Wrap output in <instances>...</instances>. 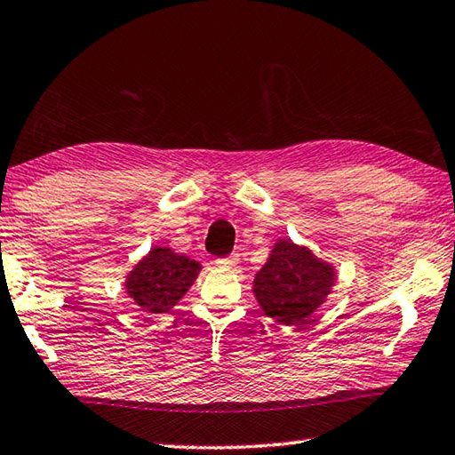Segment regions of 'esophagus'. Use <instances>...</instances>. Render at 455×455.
<instances>
[{
    "instance_id": "34e87169",
    "label": "esophagus",
    "mask_w": 455,
    "mask_h": 455,
    "mask_svg": "<svg viewBox=\"0 0 455 455\" xmlns=\"http://www.w3.org/2000/svg\"><path fill=\"white\" fill-rule=\"evenodd\" d=\"M218 267H226V268H231L237 265V255H229V257H220L216 261Z\"/></svg>"
}]
</instances>
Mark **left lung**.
I'll use <instances>...</instances> for the list:
<instances>
[{
	"mask_svg": "<svg viewBox=\"0 0 455 455\" xmlns=\"http://www.w3.org/2000/svg\"><path fill=\"white\" fill-rule=\"evenodd\" d=\"M333 283L331 265L320 261L310 249L279 239L255 275L253 292L267 316L286 326H300L323 304Z\"/></svg>",
	"mask_w": 455,
	"mask_h": 455,
	"instance_id": "1",
	"label": "left lung"
}]
</instances>
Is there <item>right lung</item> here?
<instances>
[{
	"mask_svg": "<svg viewBox=\"0 0 455 455\" xmlns=\"http://www.w3.org/2000/svg\"><path fill=\"white\" fill-rule=\"evenodd\" d=\"M200 263L171 251L169 247H153L149 255L127 275V294L145 312L164 314L174 308L196 281Z\"/></svg>",
	"mask_w": 455,
	"mask_h": 455,
	"instance_id": "add662e5",
	"label": "right lung"
}]
</instances>
